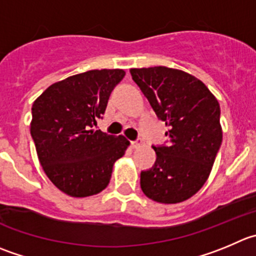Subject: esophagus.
<instances>
[{"mask_svg": "<svg viewBox=\"0 0 256 256\" xmlns=\"http://www.w3.org/2000/svg\"><path fill=\"white\" fill-rule=\"evenodd\" d=\"M140 142H138V140H132V142H130V147L132 148H138L140 147Z\"/></svg>", "mask_w": 256, "mask_h": 256, "instance_id": "esophagus-1", "label": "esophagus"}]
</instances>
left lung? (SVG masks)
I'll return each instance as SVG.
<instances>
[{"mask_svg": "<svg viewBox=\"0 0 256 256\" xmlns=\"http://www.w3.org/2000/svg\"><path fill=\"white\" fill-rule=\"evenodd\" d=\"M132 79L166 123L168 143L153 146L156 162L140 172L148 198L177 204L194 196L208 178L222 142L220 106L194 75L166 66L130 69Z\"/></svg>", "mask_w": 256, "mask_h": 256, "instance_id": "left-lung-1", "label": "left lung"}]
</instances>
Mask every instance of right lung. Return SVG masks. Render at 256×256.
I'll return each mask as SVG.
<instances>
[{
  "label": "right lung",
  "instance_id": "right-lung-1",
  "mask_svg": "<svg viewBox=\"0 0 256 256\" xmlns=\"http://www.w3.org/2000/svg\"><path fill=\"white\" fill-rule=\"evenodd\" d=\"M124 75L122 69L72 75L50 85L34 102L30 132L38 160L48 180L69 196L103 191L114 162L130 146L123 136L94 130Z\"/></svg>",
  "mask_w": 256,
  "mask_h": 256
}]
</instances>
